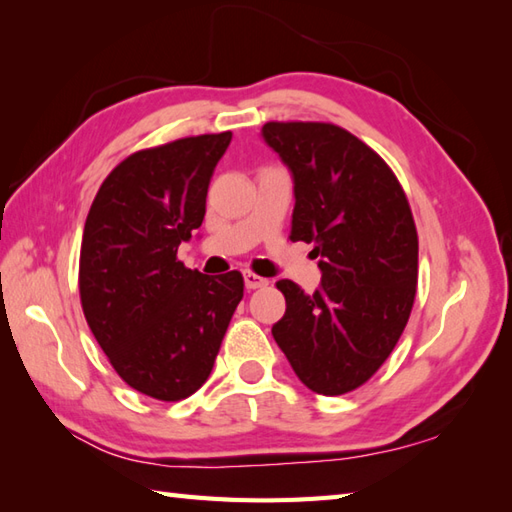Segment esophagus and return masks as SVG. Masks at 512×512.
<instances>
[{"mask_svg": "<svg viewBox=\"0 0 512 512\" xmlns=\"http://www.w3.org/2000/svg\"><path fill=\"white\" fill-rule=\"evenodd\" d=\"M243 280H245V287L247 289H258V287H265L267 285V278H260V276L252 274V271H245Z\"/></svg>", "mask_w": 512, "mask_h": 512, "instance_id": "34e87169", "label": "esophagus"}]
</instances>
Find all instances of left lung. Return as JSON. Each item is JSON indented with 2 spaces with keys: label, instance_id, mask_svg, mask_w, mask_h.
<instances>
[{
  "label": "left lung",
  "instance_id": "left-lung-1",
  "mask_svg": "<svg viewBox=\"0 0 512 512\" xmlns=\"http://www.w3.org/2000/svg\"><path fill=\"white\" fill-rule=\"evenodd\" d=\"M265 144L293 179L291 241L313 243L322 282L276 287L287 311L271 328L306 388L337 396L366 383L410 320L418 236L394 173L355 135L324 122H267Z\"/></svg>",
  "mask_w": 512,
  "mask_h": 512
}]
</instances>
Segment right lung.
Returning <instances> with one entry per match:
<instances>
[{"instance_id": "right-lung-1", "label": "right lung", "mask_w": 512, "mask_h": 512, "mask_svg": "<svg viewBox=\"0 0 512 512\" xmlns=\"http://www.w3.org/2000/svg\"><path fill=\"white\" fill-rule=\"evenodd\" d=\"M230 142L225 131L129 155L102 181L85 221V320L113 370L157 401H181L208 381L243 300L238 271L206 276L177 260Z\"/></svg>"}]
</instances>
